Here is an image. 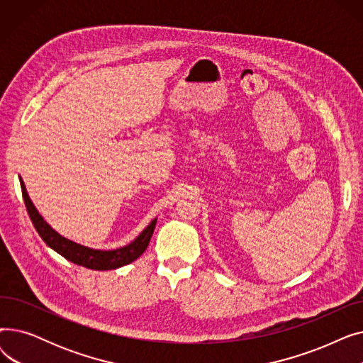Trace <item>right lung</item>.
I'll return each instance as SVG.
<instances>
[{
	"mask_svg": "<svg viewBox=\"0 0 363 363\" xmlns=\"http://www.w3.org/2000/svg\"><path fill=\"white\" fill-rule=\"evenodd\" d=\"M21 186H22V194L23 200L26 204V211L29 213V218L35 226V230L38 234L41 235V238L51 247L52 250H55L59 255H62L65 259L73 262L74 264L85 266L88 269H95V271H108V269H116L121 268V266H125L133 260H137L148 247V242L151 240L152 233H155L156 222L157 219L152 220L145 230L140 234L137 240H133L129 245L122 247V249L118 250H110V252H103V250H92L88 249V247H84L81 244H76L60 234H57L52 228L44 220V218L38 213L35 206L32 204L23 181L21 179Z\"/></svg>",
	"mask_w": 363,
	"mask_h": 363,
	"instance_id": "right-lung-1",
	"label": "right lung"
}]
</instances>
